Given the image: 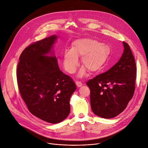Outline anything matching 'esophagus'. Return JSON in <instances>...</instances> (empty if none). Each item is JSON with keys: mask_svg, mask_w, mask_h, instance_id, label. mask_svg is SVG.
I'll return each mask as SVG.
<instances>
[{"mask_svg": "<svg viewBox=\"0 0 148 148\" xmlns=\"http://www.w3.org/2000/svg\"><path fill=\"white\" fill-rule=\"evenodd\" d=\"M75 83H76V85L77 87H80V86H82V85H83L82 84L81 82H79V81H76Z\"/></svg>", "mask_w": 148, "mask_h": 148, "instance_id": "obj_1", "label": "esophagus"}]
</instances>
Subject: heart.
<instances>
[{
	"label": "heart",
	"mask_w": 148,
	"mask_h": 148,
	"mask_svg": "<svg viewBox=\"0 0 148 148\" xmlns=\"http://www.w3.org/2000/svg\"><path fill=\"white\" fill-rule=\"evenodd\" d=\"M109 55V47L103 43L90 38L78 39L72 43L71 49L66 50L63 55V65L69 73H73L79 65L78 56H82V63L91 73L101 69ZM86 69L82 68L78 74L82 77Z\"/></svg>",
	"instance_id": "heart-1"
}]
</instances>
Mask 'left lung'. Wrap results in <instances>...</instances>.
Returning <instances> with one entry per match:
<instances>
[{
  "label": "left lung",
  "instance_id": "obj_1",
  "mask_svg": "<svg viewBox=\"0 0 148 148\" xmlns=\"http://www.w3.org/2000/svg\"><path fill=\"white\" fill-rule=\"evenodd\" d=\"M119 60L106 72L86 82L90 90V106L96 115L110 119L122 112L135 91L136 67L127 43L123 42Z\"/></svg>",
  "mask_w": 148,
  "mask_h": 148
}]
</instances>
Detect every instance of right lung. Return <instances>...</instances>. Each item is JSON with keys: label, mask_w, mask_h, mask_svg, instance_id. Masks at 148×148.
<instances>
[{"label": "right lung", "mask_w": 148, "mask_h": 148, "mask_svg": "<svg viewBox=\"0 0 148 148\" xmlns=\"http://www.w3.org/2000/svg\"><path fill=\"white\" fill-rule=\"evenodd\" d=\"M57 38L52 35L25 48L16 71L19 90L29 110L51 123L68 116L70 98L76 89L72 79L59 69L53 50Z\"/></svg>", "instance_id": "obj_1"}]
</instances>
